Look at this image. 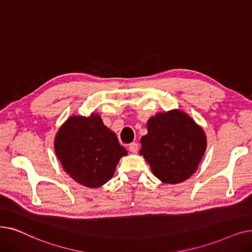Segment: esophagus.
Instances as JSON below:
<instances>
[{
    "label": "esophagus",
    "instance_id": "34e87169",
    "mask_svg": "<svg viewBox=\"0 0 252 252\" xmlns=\"http://www.w3.org/2000/svg\"><path fill=\"white\" fill-rule=\"evenodd\" d=\"M128 149H129V151H130L131 153L135 154V153H137V151H138V145H137L136 142H132V143H130Z\"/></svg>",
    "mask_w": 252,
    "mask_h": 252
}]
</instances>
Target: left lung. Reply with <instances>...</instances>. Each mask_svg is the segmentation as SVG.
<instances>
[{
  "label": "left lung",
  "mask_w": 252,
  "mask_h": 252,
  "mask_svg": "<svg viewBox=\"0 0 252 252\" xmlns=\"http://www.w3.org/2000/svg\"><path fill=\"white\" fill-rule=\"evenodd\" d=\"M139 154L164 184L183 183L198 169L207 147L204 130L187 113L171 110L151 117Z\"/></svg>",
  "instance_id": "obj_1"
}]
</instances>
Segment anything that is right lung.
<instances>
[{
    "label": "right lung",
    "instance_id": "1",
    "mask_svg": "<svg viewBox=\"0 0 252 252\" xmlns=\"http://www.w3.org/2000/svg\"><path fill=\"white\" fill-rule=\"evenodd\" d=\"M54 150L63 170L78 184L96 189L114 176L127 151L98 114L70 116L58 129Z\"/></svg>",
    "mask_w": 252,
    "mask_h": 252
}]
</instances>
